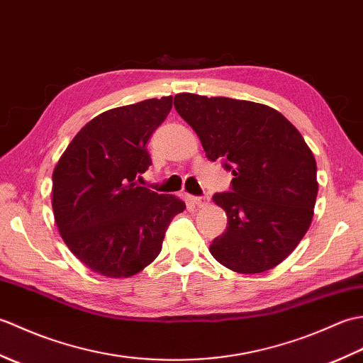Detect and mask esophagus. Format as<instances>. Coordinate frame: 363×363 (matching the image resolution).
<instances>
[{"label":"esophagus","instance_id":"esophagus-1","mask_svg":"<svg viewBox=\"0 0 363 363\" xmlns=\"http://www.w3.org/2000/svg\"><path fill=\"white\" fill-rule=\"evenodd\" d=\"M209 201H211V198L207 196V195H204V196H196V198H194V203H195L198 207H204V206L209 204Z\"/></svg>","mask_w":363,"mask_h":363}]
</instances>
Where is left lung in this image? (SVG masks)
Here are the masks:
<instances>
[{"label": "left lung", "instance_id": "8db88e82", "mask_svg": "<svg viewBox=\"0 0 363 363\" xmlns=\"http://www.w3.org/2000/svg\"><path fill=\"white\" fill-rule=\"evenodd\" d=\"M174 107L207 159L225 160L234 174L230 191L213 195L228 228L211 254L243 274L279 265L309 229L318 194L317 162L303 135L273 107L252 101L179 94Z\"/></svg>", "mask_w": 363, "mask_h": 363}]
</instances>
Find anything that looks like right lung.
Here are the masks:
<instances>
[{"instance_id":"right-lung-1","label":"right lung","mask_w":363,"mask_h":363,"mask_svg":"<svg viewBox=\"0 0 363 363\" xmlns=\"http://www.w3.org/2000/svg\"><path fill=\"white\" fill-rule=\"evenodd\" d=\"M173 96L115 107L90 120L52 172V212L65 245L91 272L140 273L159 256L165 230L186 203L137 184L151 165V134Z\"/></svg>"}]
</instances>
